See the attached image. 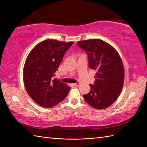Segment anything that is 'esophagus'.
<instances>
[{"instance_id":"1","label":"esophagus","mask_w":147,"mask_h":147,"mask_svg":"<svg viewBox=\"0 0 147 147\" xmlns=\"http://www.w3.org/2000/svg\"><path fill=\"white\" fill-rule=\"evenodd\" d=\"M79 82H77V83H74L73 84V85L74 86H79Z\"/></svg>"}]
</instances>
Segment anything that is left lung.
Here are the masks:
<instances>
[{
    "label": "left lung",
    "instance_id": "1",
    "mask_svg": "<svg viewBox=\"0 0 147 147\" xmlns=\"http://www.w3.org/2000/svg\"><path fill=\"white\" fill-rule=\"evenodd\" d=\"M78 45L86 52L88 66L96 71L94 85H90V92L83 95L84 99L94 109H105L115 102L123 87L121 58L113 47L100 39L79 41Z\"/></svg>",
    "mask_w": 147,
    "mask_h": 147
}]
</instances>
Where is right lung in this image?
I'll list each match as a JSON object with an SVG mask.
<instances>
[{"label": "right lung", "instance_id": "add662e5", "mask_svg": "<svg viewBox=\"0 0 147 147\" xmlns=\"http://www.w3.org/2000/svg\"><path fill=\"white\" fill-rule=\"evenodd\" d=\"M73 42L47 40L38 44L26 58L23 81L26 92L38 105L53 107L64 100L70 90L66 84L53 79Z\"/></svg>", "mask_w": 147, "mask_h": 147}]
</instances>
